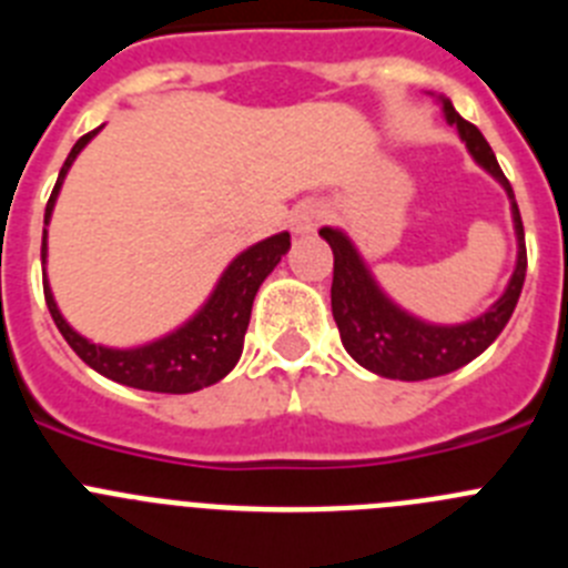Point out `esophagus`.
Wrapping results in <instances>:
<instances>
[{"label": "esophagus", "instance_id": "1", "mask_svg": "<svg viewBox=\"0 0 568 568\" xmlns=\"http://www.w3.org/2000/svg\"><path fill=\"white\" fill-rule=\"evenodd\" d=\"M321 222H324V204L315 202V199L298 202L293 207V213H290V230H293L295 235L313 233Z\"/></svg>", "mask_w": 568, "mask_h": 568}]
</instances>
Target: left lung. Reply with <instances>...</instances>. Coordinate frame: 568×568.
Returning a JSON list of instances; mask_svg holds the SVG:
<instances>
[{
	"mask_svg": "<svg viewBox=\"0 0 568 568\" xmlns=\"http://www.w3.org/2000/svg\"><path fill=\"white\" fill-rule=\"evenodd\" d=\"M440 104H444L446 122L458 130L460 142L466 144L471 159L491 179H498L500 187L509 195L511 222H515V235H518V261H515V273H511L504 295L484 315L464 321V324H453V327L446 324L444 327V324H429V321H420L406 313V310H400L378 287V281L373 278L366 261L361 258L353 241L346 239V233L335 227H321V235L327 239L335 255L329 295H333V318L338 324L341 344L364 369L381 375V378L426 381L460 369L471 358H478L486 346L504 333L511 313H515L520 290H524V222H520V210L518 202H515V193H511L509 179L500 170L484 133L466 119H460L449 99L440 97Z\"/></svg>",
	"mask_w": 568,
	"mask_h": 568,
	"instance_id": "obj_1",
	"label": "left lung"
}]
</instances>
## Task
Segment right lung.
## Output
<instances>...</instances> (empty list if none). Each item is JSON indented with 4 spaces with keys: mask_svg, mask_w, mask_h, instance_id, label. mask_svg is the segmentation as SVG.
Returning a JSON list of instances; mask_svg holds the SVG:
<instances>
[{
    "mask_svg": "<svg viewBox=\"0 0 568 568\" xmlns=\"http://www.w3.org/2000/svg\"><path fill=\"white\" fill-rule=\"evenodd\" d=\"M102 128L90 130L73 144L70 155L64 159L62 170H59L57 187L50 193L48 207H44V235H42V264L48 261V224L53 207H57L59 190H62L64 175H68L70 164L77 162V155L82 153L84 144L93 139ZM290 250V233L270 235V239L258 241L253 247H247L241 255L230 261V267L224 270L210 298L204 301V307L184 321L182 327L168 333L164 338H155L142 346H128V349H115V346H102L79 335L62 318L57 307V298L50 293L48 275H44V301L48 310L57 321L59 333L64 335L73 353L97 369L104 378L115 381V384L133 386V389H148V393H170L184 395L204 389V386L222 381L224 375L239 364L241 349H244V333H247L250 313H253V301L258 287L264 284L281 255H287Z\"/></svg>",
    "mask_w": 568,
    "mask_h": 568,
    "instance_id": "add662e5",
    "label": "right lung"
}]
</instances>
